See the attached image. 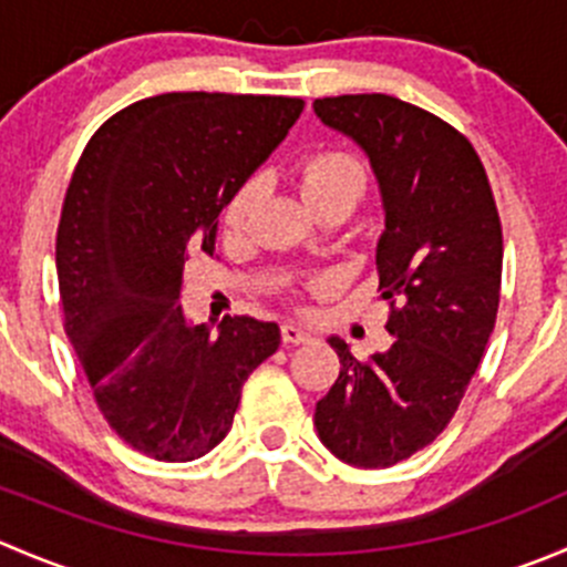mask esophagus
Returning <instances> with one entry per match:
<instances>
[{"label":"esophagus","instance_id":"34e87169","mask_svg":"<svg viewBox=\"0 0 567 567\" xmlns=\"http://www.w3.org/2000/svg\"><path fill=\"white\" fill-rule=\"evenodd\" d=\"M282 340L290 342V346H299V342L312 340V331L305 329L301 323H293V320H285V323H282Z\"/></svg>","mask_w":567,"mask_h":567}]
</instances>
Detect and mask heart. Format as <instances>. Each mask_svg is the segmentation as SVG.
<instances>
[{
  "instance_id": "1",
  "label": "heart",
  "mask_w": 567,
  "mask_h": 567,
  "mask_svg": "<svg viewBox=\"0 0 567 567\" xmlns=\"http://www.w3.org/2000/svg\"><path fill=\"white\" fill-rule=\"evenodd\" d=\"M364 188H368V173H364L362 162L346 151H318L312 156H307L299 167V192L316 214L326 208H334V205H351V208H357ZM260 197V177L244 181L230 197V203H227V227L241 230L251 219V214H255Z\"/></svg>"
}]
</instances>
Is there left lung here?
Returning a JSON list of instances; mask_svg holds the SVG:
<instances>
[{
  "mask_svg": "<svg viewBox=\"0 0 567 567\" xmlns=\"http://www.w3.org/2000/svg\"><path fill=\"white\" fill-rule=\"evenodd\" d=\"M312 109L362 147L379 181L375 266L398 337L364 362L329 337L340 375L318 400L316 431L342 463L386 468L447 427L483 359L499 307V214L474 147L436 114L381 93Z\"/></svg>",
  "mask_w": 567,
  "mask_h": 567,
  "instance_id": "left-lung-1",
  "label": "left lung"
}]
</instances>
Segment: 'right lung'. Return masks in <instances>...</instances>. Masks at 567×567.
I'll list each match as a JSON object with an SVG mask.
<instances>
[{"mask_svg": "<svg viewBox=\"0 0 567 567\" xmlns=\"http://www.w3.org/2000/svg\"><path fill=\"white\" fill-rule=\"evenodd\" d=\"M305 101L164 93L125 106L84 147L56 230L65 331L114 433L156 461L203 458L279 326L183 318V266L214 255L219 214Z\"/></svg>", "mask_w": 567, "mask_h": 567, "instance_id": "obj_1", "label": "right lung"}]
</instances>
